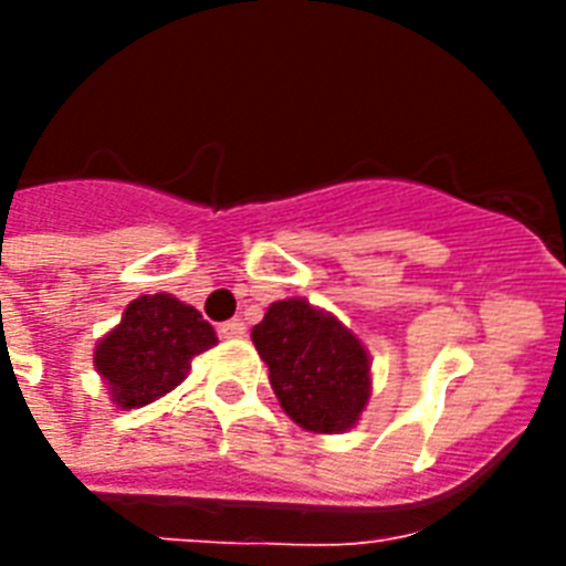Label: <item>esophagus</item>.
Returning <instances> with one entry per match:
<instances>
[{
	"mask_svg": "<svg viewBox=\"0 0 566 566\" xmlns=\"http://www.w3.org/2000/svg\"><path fill=\"white\" fill-rule=\"evenodd\" d=\"M243 335H247V326L240 319H226V323H220V337H226V340H234V337Z\"/></svg>",
	"mask_w": 566,
	"mask_h": 566,
	"instance_id": "1",
	"label": "esophagus"
}]
</instances>
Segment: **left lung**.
<instances>
[{
  "instance_id": "obj_1",
  "label": "left lung",
  "mask_w": 566,
  "mask_h": 566,
  "mask_svg": "<svg viewBox=\"0 0 566 566\" xmlns=\"http://www.w3.org/2000/svg\"><path fill=\"white\" fill-rule=\"evenodd\" d=\"M279 402L308 431H346L370 399L361 340L305 300L273 302L252 328Z\"/></svg>"
}]
</instances>
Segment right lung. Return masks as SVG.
I'll return each instance as SVG.
<instances>
[{
	"label": "right lung",
	"mask_w": 566,
	"mask_h": 566,
	"mask_svg": "<svg viewBox=\"0 0 566 566\" xmlns=\"http://www.w3.org/2000/svg\"><path fill=\"white\" fill-rule=\"evenodd\" d=\"M217 344L211 323L170 293L140 296L96 346L93 364L119 408H140L188 376L193 355Z\"/></svg>",
	"instance_id": "1"
}]
</instances>
